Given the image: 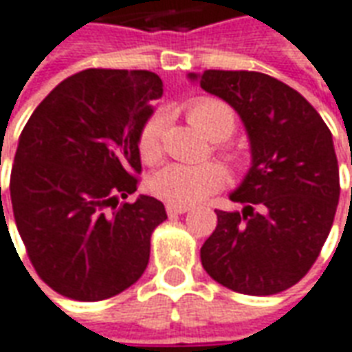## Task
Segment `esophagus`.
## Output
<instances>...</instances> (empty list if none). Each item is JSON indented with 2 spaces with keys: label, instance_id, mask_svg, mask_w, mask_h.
Segmentation results:
<instances>
[{
  "label": "esophagus",
  "instance_id": "esophagus-1",
  "mask_svg": "<svg viewBox=\"0 0 352 352\" xmlns=\"http://www.w3.org/2000/svg\"><path fill=\"white\" fill-rule=\"evenodd\" d=\"M188 210H190L188 205H166V212H168V217L184 214V212H188Z\"/></svg>",
  "mask_w": 352,
  "mask_h": 352
}]
</instances>
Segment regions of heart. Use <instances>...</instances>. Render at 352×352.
Returning <instances> with one entry per match:
<instances>
[{
  "mask_svg": "<svg viewBox=\"0 0 352 352\" xmlns=\"http://www.w3.org/2000/svg\"><path fill=\"white\" fill-rule=\"evenodd\" d=\"M188 118L191 124L214 142H224L236 130V115L232 107L214 98L193 101L188 109ZM161 135L162 116L153 115L140 132V153L144 161L155 162L161 159ZM228 159L236 164L239 162L234 155H228ZM226 172L218 162H170L153 174L149 190L155 197L168 205H193L220 190Z\"/></svg>",
  "mask_w": 352,
  "mask_h": 352,
  "instance_id": "1",
  "label": "heart"
}]
</instances>
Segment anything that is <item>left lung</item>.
<instances>
[{
  "label": "left lung",
  "instance_id": "obj_1",
  "mask_svg": "<svg viewBox=\"0 0 352 352\" xmlns=\"http://www.w3.org/2000/svg\"><path fill=\"white\" fill-rule=\"evenodd\" d=\"M234 107L251 145V168L230 193L241 210H217L201 247L214 282L243 295L285 292L309 272L328 239L339 203L331 132L297 89L263 72H190Z\"/></svg>",
  "mask_w": 352,
  "mask_h": 352
}]
</instances>
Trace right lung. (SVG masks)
Listing matches in <instances>:
<instances>
[{"mask_svg":"<svg viewBox=\"0 0 352 352\" xmlns=\"http://www.w3.org/2000/svg\"><path fill=\"white\" fill-rule=\"evenodd\" d=\"M162 96L149 70L88 69L63 80L24 126L11 203L30 263L74 301H103L147 268L161 201L140 195V132ZM3 210V203H1Z\"/></svg>","mask_w":352,"mask_h":352,"instance_id":"1","label":"right lung"}]
</instances>
